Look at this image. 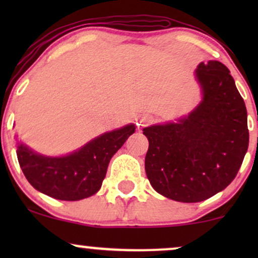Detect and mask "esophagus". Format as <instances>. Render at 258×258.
<instances>
[{
    "mask_svg": "<svg viewBox=\"0 0 258 258\" xmlns=\"http://www.w3.org/2000/svg\"><path fill=\"white\" fill-rule=\"evenodd\" d=\"M149 122H150V119H149V117H143V119L139 120V122H138V127L147 126L148 123H149Z\"/></svg>",
    "mask_w": 258,
    "mask_h": 258,
    "instance_id": "1",
    "label": "esophagus"
}]
</instances>
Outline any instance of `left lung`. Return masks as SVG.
Returning <instances> with one entry per match:
<instances>
[{"label":"left lung","mask_w":258,"mask_h":258,"mask_svg":"<svg viewBox=\"0 0 258 258\" xmlns=\"http://www.w3.org/2000/svg\"><path fill=\"white\" fill-rule=\"evenodd\" d=\"M197 78L204 100L178 123L143 130L149 141L146 172L164 197L199 203L235 178L248 147L247 112L229 69L220 61L201 63Z\"/></svg>","instance_id":"obj_1"}]
</instances>
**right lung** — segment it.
<instances>
[{
    "mask_svg": "<svg viewBox=\"0 0 258 258\" xmlns=\"http://www.w3.org/2000/svg\"><path fill=\"white\" fill-rule=\"evenodd\" d=\"M135 128V125H127L104 133L63 158L38 155L20 144L18 161L26 179L38 191L58 200H81L99 190L110 159Z\"/></svg>",
    "mask_w": 258,
    "mask_h": 258,
    "instance_id": "add662e5",
    "label": "right lung"
}]
</instances>
